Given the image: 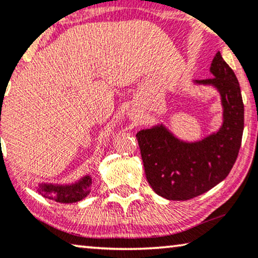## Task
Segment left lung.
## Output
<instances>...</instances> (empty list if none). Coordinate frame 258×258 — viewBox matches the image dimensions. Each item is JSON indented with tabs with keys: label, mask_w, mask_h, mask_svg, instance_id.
<instances>
[{
	"label": "left lung",
	"mask_w": 258,
	"mask_h": 258,
	"mask_svg": "<svg viewBox=\"0 0 258 258\" xmlns=\"http://www.w3.org/2000/svg\"><path fill=\"white\" fill-rule=\"evenodd\" d=\"M214 77L196 81L214 86L223 105V124L202 141L186 143L164 125L137 133L144 171L154 191L167 200L186 201L200 196L223 181L241 148L244 105L234 70L218 51L211 62Z\"/></svg>",
	"instance_id": "8db88e82"
}]
</instances>
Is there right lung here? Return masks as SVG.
Segmentation results:
<instances>
[{"mask_svg":"<svg viewBox=\"0 0 258 258\" xmlns=\"http://www.w3.org/2000/svg\"><path fill=\"white\" fill-rule=\"evenodd\" d=\"M91 178L84 176L79 182L69 185L40 184L37 191L45 199L54 200L59 203H74L84 199L90 192Z\"/></svg>","mask_w":258,"mask_h":258,"instance_id":"1","label":"right lung"}]
</instances>
